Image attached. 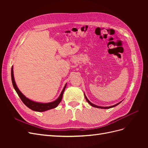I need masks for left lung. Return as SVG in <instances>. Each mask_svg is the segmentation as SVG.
<instances>
[{
  "instance_id": "1",
  "label": "left lung",
  "mask_w": 148,
  "mask_h": 148,
  "mask_svg": "<svg viewBox=\"0 0 148 148\" xmlns=\"http://www.w3.org/2000/svg\"><path fill=\"white\" fill-rule=\"evenodd\" d=\"M84 97H85V99H86V100L87 101V102L89 103V104H90L91 106L94 107H96V108H99V109H106L112 108V107H115V106H117V105H119L120 102H122V101H120V102L117 103V104H115V105H114V106H109V107H102V106H97V105H95V104H92V103H91L90 101H89L88 100V98H87V97L86 96V95H85V94H84Z\"/></svg>"
}]
</instances>
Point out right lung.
Masks as SVG:
<instances>
[{
    "mask_svg": "<svg viewBox=\"0 0 148 148\" xmlns=\"http://www.w3.org/2000/svg\"><path fill=\"white\" fill-rule=\"evenodd\" d=\"M13 66L12 67V70H11V77H12V82L13 88H14L15 90L17 92L18 95L20 97L21 100L22 101L24 104L27 106L28 108L30 109L33 110L34 111H36V112H42L46 111L48 110H50L52 109H54L56 107H57V106L59 104V103L61 102L62 97H63V94L64 92L65 89V88L66 86V83L65 84L64 88L62 89V91L60 93V96L59 97L57 98L56 100L54 101H52L51 102H47V103H42V102H36L33 101L32 100H31L28 99V97H26L23 93H22L20 90L17 87L15 79H14V75H13Z\"/></svg>",
    "mask_w": 148,
    "mask_h": 148,
    "instance_id": "1",
    "label": "right lung"
}]
</instances>
